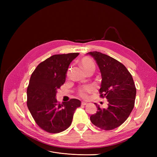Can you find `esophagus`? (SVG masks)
<instances>
[{
    "mask_svg": "<svg viewBox=\"0 0 157 157\" xmlns=\"http://www.w3.org/2000/svg\"><path fill=\"white\" fill-rule=\"evenodd\" d=\"M87 104V102H85V101H82L81 102V105H86Z\"/></svg>",
    "mask_w": 157,
    "mask_h": 157,
    "instance_id": "obj_1",
    "label": "esophagus"
}]
</instances>
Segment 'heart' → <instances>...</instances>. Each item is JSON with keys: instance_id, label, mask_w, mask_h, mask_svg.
<instances>
[{"instance_id": "obj_1", "label": "heart", "mask_w": 157, "mask_h": 157, "mask_svg": "<svg viewBox=\"0 0 157 157\" xmlns=\"http://www.w3.org/2000/svg\"><path fill=\"white\" fill-rule=\"evenodd\" d=\"M80 65H81L82 67L83 68V69L87 72L88 71L91 70V69H95V65L94 63L93 62V61L88 58V57H84L83 58L81 61H80ZM69 75V72L68 71L67 73V76ZM93 87L91 86H84L82 88H80L78 91V95L83 98H86L88 96V94L91 92L92 91H93Z\"/></svg>"}]
</instances>
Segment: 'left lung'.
I'll return each mask as SVG.
<instances>
[{"label": "left lung", "mask_w": 157, "mask_h": 157, "mask_svg": "<svg viewBox=\"0 0 157 157\" xmlns=\"http://www.w3.org/2000/svg\"><path fill=\"white\" fill-rule=\"evenodd\" d=\"M100 70L101 98L108 101L107 109H101L96 103L97 113L90 117L96 126L111 130L121 126L129 117L134 107L136 88L132 75L125 66L117 59L99 52H90Z\"/></svg>", "instance_id": "obj_1"}]
</instances>
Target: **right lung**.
<instances>
[{
  "label": "right lung",
  "mask_w": 157,
  "mask_h": 157,
  "mask_svg": "<svg viewBox=\"0 0 157 157\" xmlns=\"http://www.w3.org/2000/svg\"><path fill=\"white\" fill-rule=\"evenodd\" d=\"M78 53L54 55L38 65L27 90V107L35 122L49 133L61 132L70 126L76 109L81 102L71 99L60 104L57 90L65 82L70 63Z\"/></svg>",
  "instance_id": "add662e5"
}]
</instances>
